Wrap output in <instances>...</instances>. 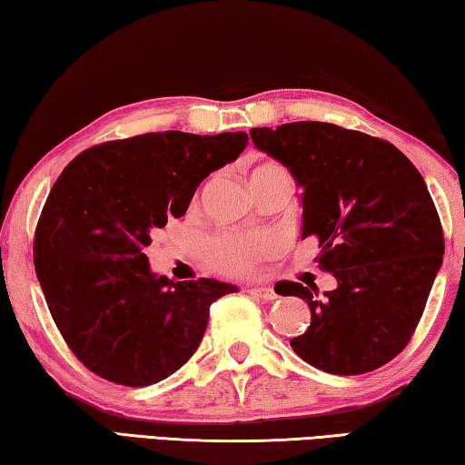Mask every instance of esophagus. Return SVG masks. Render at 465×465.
<instances>
[{"label": "esophagus", "mask_w": 465, "mask_h": 465, "mask_svg": "<svg viewBox=\"0 0 465 465\" xmlns=\"http://www.w3.org/2000/svg\"><path fill=\"white\" fill-rule=\"evenodd\" d=\"M250 295L261 299V302H274V299H277V293H274V289L271 287H252Z\"/></svg>", "instance_id": "esophagus-1"}]
</instances>
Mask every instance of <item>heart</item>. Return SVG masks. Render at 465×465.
<instances>
[{"mask_svg": "<svg viewBox=\"0 0 465 465\" xmlns=\"http://www.w3.org/2000/svg\"><path fill=\"white\" fill-rule=\"evenodd\" d=\"M279 168L277 163H262L252 176L258 172ZM272 250V240L258 233H225L209 246V261L217 271L225 274H243L254 269V264L264 258Z\"/></svg>", "mask_w": 465, "mask_h": 465, "instance_id": "heart-1", "label": "heart"}]
</instances>
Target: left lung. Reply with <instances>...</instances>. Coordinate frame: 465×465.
<instances>
[{"mask_svg":"<svg viewBox=\"0 0 465 465\" xmlns=\"http://www.w3.org/2000/svg\"><path fill=\"white\" fill-rule=\"evenodd\" d=\"M261 152L302 186V240L320 242V269L338 287L287 282L308 302L312 324L291 341L305 363L361 375L400 355L419 326L443 264V227L414 163L390 141L330 123L258 127Z\"/></svg>","mask_w":465,"mask_h":465,"instance_id":"1","label":"left lung"}]
</instances>
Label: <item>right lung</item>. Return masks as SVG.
<instances>
[{"label":"right lung","mask_w":465,"mask_h":465,"mask_svg":"<svg viewBox=\"0 0 465 465\" xmlns=\"http://www.w3.org/2000/svg\"><path fill=\"white\" fill-rule=\"evenodd\" d=\"M246 145L242 131L145 133L85 149L61 172L36 225L35 271L61 336L90 371L143 388L199 349L211 303L238 289L157 277L145 248Z\"/></svg>","instance_id":"obj_1"}]
</instances>
